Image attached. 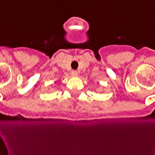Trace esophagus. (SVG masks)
Masks as SVG:
<instances>
[{"label":"esophagus","instance_id":"34e87169","mask_svg":"<svg viewBox=\"0 0 155 155\" xmlns=\"http://www.w3.org/2000/svg\"><path fill=\"white\" fill-rule=\"evenodd\" d=\"M71 75H72L73 76H76L78 75V73L76 70H73L72 72H71Z\"/></svg>","mask_w":155,"mask_h":155}]
</instances>
